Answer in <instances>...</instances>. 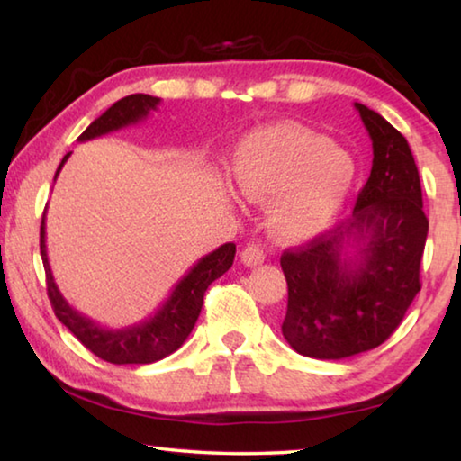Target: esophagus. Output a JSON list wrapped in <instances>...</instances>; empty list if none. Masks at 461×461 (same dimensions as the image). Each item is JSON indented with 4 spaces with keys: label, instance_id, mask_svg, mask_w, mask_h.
<instances>
[{
    "label": "esophagus",
    "instance_id": "1",
    "mask_svg": "<svg viewBox=\"0 0 461 461\" xmlns=\"http://www.w3.org/2000/svg\"><path fill=\"white\" fill-rule=\"evenodd\" d=\"M240 258L246 267H258V264H262L264 258H267V254H264V249L258 241H248L244 249L240 252Z\"/></svg>",
    "mask_w": 461,
    "mask_h": 461
}]
</instances>
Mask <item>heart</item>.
I'll return each instance as SVG.
<instances>
[{
    "label": "heart",
    "mask_w": 461,
    "mask_h": 461,
    "mask_svg": "<svg viewBox=\"0 0 461 461\" xmlns=\"http://www.w3.org/2000/svg\"><path fill=\"white\" fill-rule=\"evenodd\" d=\"M236 191L267 203L264 221L275 240L299 244L321 233L341 212L356 181L346 148L301 123L260 128L238 144L230 160Z\"/></svg>",
    "instance_id": "1"
}]
</instances>
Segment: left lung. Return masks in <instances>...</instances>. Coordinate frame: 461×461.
I'll return each mask as SVG.
<instances>
[{
  "mask_svg": "<svg viewBox=\"0 0 461 461\" xmlns=\"http://www.w3.org/2000/svg\"><path fill=\"white\" fill-rule=\"evenodd\" d=\"M372 140V170L352 217L280 256L294 352L341 360L384 343L420 291L429 221L409 142L374 109L354 104Z\"/></svg>",
  "mask_w": 461,
  "mask_h": 461,
  "instance_id": "1",
  "label": "left lung"
}]
</instances>
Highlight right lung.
<instances>
[{
    "instance_id": "1",
    "label": "right lung",
    "mask_w": 461,
    "mask_h": 461,
    "mask_svg": "<svg viewBox=\"0 0 461 461\" xmlns=\"http://www.w3.org/2000/svg\"><path fill=\"white\" fill-rule=\"evenodd\" d=\"M158 105V97L144 95V93H134V95L115 101L105 113H101L95 122H91V126L79 136V142L105 136L109 131L142 122ZM68 156H71V152L62 158L54 178L59 176L60 168L68 160ZM41 254L46 270V291H49L54 315L59 317L62 325L68 327V331L89 352L112 364H152L176 352L185 343V339L189 338V333L193 331L201 313L203 296H205L207 286L231 268L233 256H236V244L230 241V244H223L213 249L212 254L203 256L178 280L173 293H170L168 299L162 303V307H158L154 315L140 323L122 327V330L101 327L93 319L85 317L79 311L73 309L65 301V296L60 294L57 283H54L49 254H46V209L41 225Z\"/></svg>"
}]
</instances>
